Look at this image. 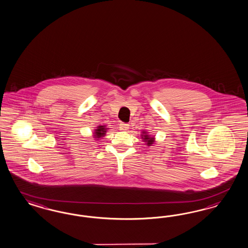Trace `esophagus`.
Here are the masks:
<instances>
[{
    "label": "esophagus",
    "instance_id": "obj_1",
    "mask_svg": "<svg viewBox=\"0 0 248 248\" xmlns=\"http://www.w3.org/2000/svg\"><path fill=\"white\" fill-rule=\"evenodd\" d=\"M119 128L120 130H123V131H126V130H128L129 124H125V123H120Z\"/></svg>",
    "mask_w": 248,
    "mask_h": 248
}]
</instances>
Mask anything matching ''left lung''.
I'll return each mask as SVG.
<instances>
[{"label": "left lung", "instance_id": "obj_1", "mask_svg": "<svg viewBox=\"0 0 248 248\" xmlns=\"http://www.w3.org/2000/svg\"><path fill=\"white\" fill-rule=\"evenodd\" d=\"M145 135L144 136H142V138L144 139V141L147 143V145H151L153 144V142H154V138L153 137H150L148 135H146V133H144Z\"/></svg>", "mask_w": 248, "mask_h": 248}]
</instances>
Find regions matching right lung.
Returning a JSON list of instances; mask_svg holds the SVG:
<instances>
[{
	"label": "right lung",
	"mask_w": 248,
	"mask_h": 248,
	"mask_svg": "<svg viewBox=\"0 0 248 248\" xmlns=\"http://www.w3.org/2000/svg\"><path fill=\"white\" fill-rule=\"evenodd\" d=\"M105 130H106L105 126L100 125L99 127H97V129L95 130V133H94L95 138H100V137H103L105 135V132H106Z\"/></svg>",
	"instance_id": "obj_1"
}]
</instances>
